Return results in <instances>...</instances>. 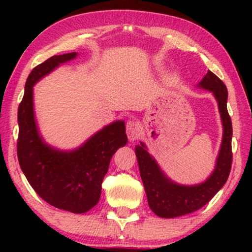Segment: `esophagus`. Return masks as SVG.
<instances>
[{"mask_svg": "<svg viewBox=\"0 0 252 252\" xmlns=\"http://www.w3.org/2000/svg\"><path fill=\"white\" fill-rule=\"evenodd\" d=\"M140 134H141V127H140L139 123L135 121H127L126 123V135L130 141H134V140L139 139Z\"/></svg>", "mask_w": 252, "mask_h": 252, "instance_id": "34e87169", "label": "esophagus"}]
</instances>
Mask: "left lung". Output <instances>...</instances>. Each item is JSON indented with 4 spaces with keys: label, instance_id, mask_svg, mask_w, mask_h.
I'll return each mask as SVG.
<instances>
[{
    "label": "left lung",
    "instance_id": "1",
    "mask_svg": "<svg viewBox=\"0 0 252 252\" xmlns=\"http://www.w3.org/2000/svg\"><path fill=\"white\" fill-rule=\"evenodd\" d=\"M199 87L213 93L218 102L223 126L222 142L216 168L206 181L195 186L177 185L161 171L156 160L149 155L144 143L135 146V155L149 207L161 218H176L199 210L223 187L231 170L232 122L227 109V87L211 71H208L203 76Z\"/></svg>",
    "mask_w": 252,
    "mask_h": 252
}]
</instances>
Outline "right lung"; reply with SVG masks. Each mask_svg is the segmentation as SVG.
<instances>
[{"label": "right lung", "mask_w": 252, "mask_h": 252, "mask_svg": "<svg viewBox=\"0 0 252 252\" xmlns=\"http://www.w3.org/2000/svg\"><path fill=\"white\" fill-rule=\"evenodd\" d=\"M76 55H54L29 74L18 111V159L29 183L45 202L65 211L84 213L99 202L111 158L126 146L127 138L125 122L116 121L73 151H60L43 141L34 118L33 85Z\"/></svg>", "instance_id": "right-lung-1"}]
</instances>
